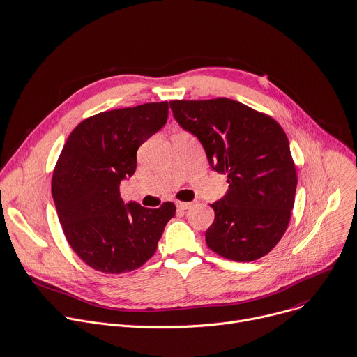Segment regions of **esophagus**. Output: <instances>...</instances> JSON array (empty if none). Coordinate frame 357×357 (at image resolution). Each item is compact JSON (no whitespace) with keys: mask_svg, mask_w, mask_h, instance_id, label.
<instances>
[{"mask_svg":"<svg viewBox=\"0 0 357 357\" xmlns=\"http://www.w3.org/2000/svg\"><path fill=\"white\" fill-rule=\"evenodd\" d=\"M176 206H177L178 210H187V208H190L192 204H191V203H184V202H177Z\"/></svg>","mask_w":357,"mask_h":357,"instance_id":"obj_1","label":"esophagus"}]
</instances>
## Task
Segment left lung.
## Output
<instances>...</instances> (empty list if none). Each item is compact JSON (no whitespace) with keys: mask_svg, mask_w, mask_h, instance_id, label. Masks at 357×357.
Listing matches in <instances>:
<instances>
[{"mask_svg":"<svg viewBox=\"0 0 357 357\" xmlns=\"http://www.w3.org/2000/svg\"><path fill=\"white\" fill-rule=\"evenodd\" d=\"M170 107L200 140L213 170L228 178L227 194L210 204L215 218L206 231L208 248L236 262L266 255L288 228L298 184L284 129L227 98L172 100Z\"/></svg>","mask_w":357,"mask_h":357,"instance_id":"8db88e82","label":"left lung"}]
</instances>
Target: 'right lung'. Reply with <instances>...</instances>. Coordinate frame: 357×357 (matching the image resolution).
I'll return each instance as SVG.
<instances>
[{
  "label": "right lung",
  "mask_w": 357,
  "mask_h": 357,
  "mask_svg": "<svg viewBox=\"0 0 357 357\" xmlns=\"http://www.w3.org/2000/svg\"><path fill=\"white\" fill-rule=\"evenodd\" d=\"M169 103H144L85 119L69 135L52 176V197L66 241L105 273L140 268L157 250L176 206L125 204L121 181L136 172L137 149L160 130Z\"/></svg>",
  "instance_id": "add662e5"
}]
</instances>
